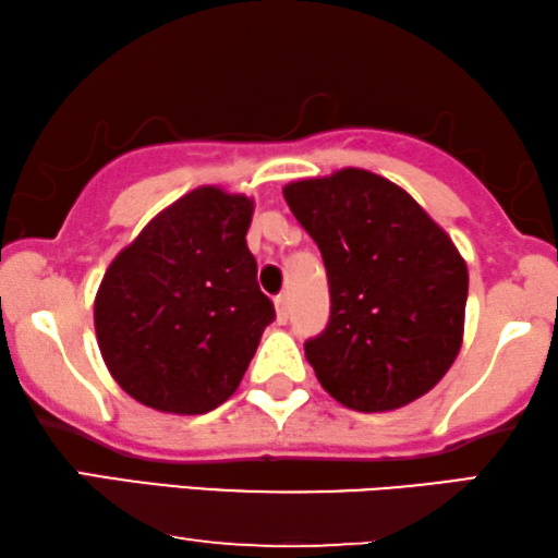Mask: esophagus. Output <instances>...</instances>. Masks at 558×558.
Masks as SVG:
<instances>
[{
  "instance_id": "obj_1",
  "label": "esophagus",
  "mask_w": 558,
  "mask_h": 558,
  "mask_svg": "<svg viewBox=\"0 0 558 558\" xmlns=\"http://www.w3.org/2000/svg\"><path fill=\"white\" fill-rule=\"evenodd\" d=\"M274 307H277V323L284 325L289 319V296L279 294L277 300H274Z\"/></svg>"
}]
</instances>
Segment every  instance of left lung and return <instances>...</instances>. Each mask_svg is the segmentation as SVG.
I'll return each instance as SVG.
<instances>
[{
	"label": "left lung",
	"mask_w": 558,
	"mask_h": 558,
	"mask_svg": "<svg viewBox=\"0 0 558 558\" xmlns=\"http://www.w3.org/2000/svg\"><path fill=\"white\" fill-rule=\"evenodd\" d=\"M323 254L330 323L304 355L342 407L376 414L429 393L464 338L468 264L396 182L361 167L284 185Z\"/></svg>",
	"instance_id": "1"
}]
</instances>
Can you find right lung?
<instances>
[{
	"mask_svg": "<svg viewBox=\"0 0 558 558\" xmlns=\"http://www.w3.org/2000/svg\"><path fill=\"white\" fill-rule=\"evenodd\" d=\"M254 197L201 185L159 210L98 284L94 327L106 368L162 414L195 416L231 399L274 304L246 233Z\"/></svg>",
	"mask_w": 558,
	"mask_h": 558,
	"instance_id": "1",
	"label": "right lung"
}]
</instances>
